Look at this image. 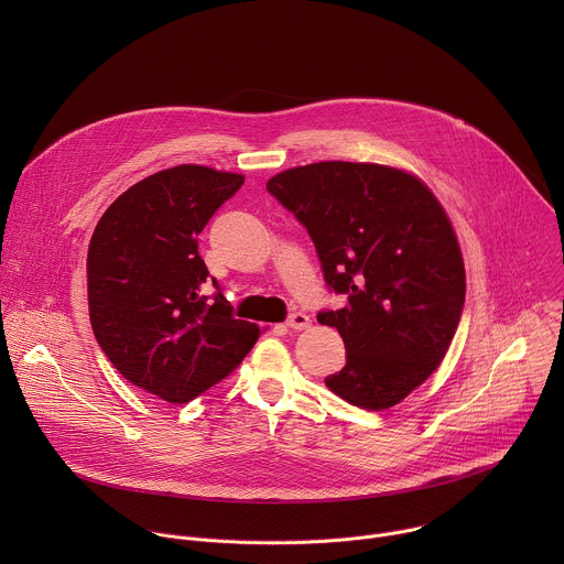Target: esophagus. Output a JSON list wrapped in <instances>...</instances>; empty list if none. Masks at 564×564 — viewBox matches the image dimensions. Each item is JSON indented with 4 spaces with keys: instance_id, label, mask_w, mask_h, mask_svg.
Here are the masks:
<instances>
[{
    "instance_id": "1",
    "label": "esophagus",
    "mask_w": 564,
    "mask_h": 564,
    "mask_svg": "<svg viewBox=\"0 0 564 564\" xmlns=\"http://www.w3.org/2000/svg\"><path fill=\"white\" fill-rule=\"evenodd\" d=\"M288 328H292V330H305V328H310V316L305 314V312H299V310H294V312H290V316H288Z\"/></svg>"
}]
</instances>
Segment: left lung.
Segmentation results:
<instances>
[{
  "mask_svg": "<svg viewBox=\"0 0 564 564\" xmlns=\"http://www.w3.org/2000/svg\"><path fill=\"white\" fill-rule=\"evenodd\" d=\"M268 192L307 229L326 285L346 294L316 314L346 344L326 386L366 411L399 404L442 364L464 307L446 212L413 174L344 160L281 172Z\"/></svg>",
  "mask_w": 564,
  "mask_h": 564,
  "instance_id": "8db88e82",
  "label": "left lung"
}]
</instances>
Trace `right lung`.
<instances>
[{
    "instance_id": "add662e5",
    "label": "right lung",
    "mask_w": 564,
    "mask_h": 564,
    "mask_svg": "<svg viewBox=\"0 0 564 564\" xmlns=\"http://www.w3.org/2000/svg\"><path fill=\"white\" fill-rule=\"evenodd\" d=\"M243 181L200 165L151 174L111 203L91 236L94 335L124 379L170 404L225 379L261 333L234 318L198 254V234Z\"/></svg>"
}]
</instances>
